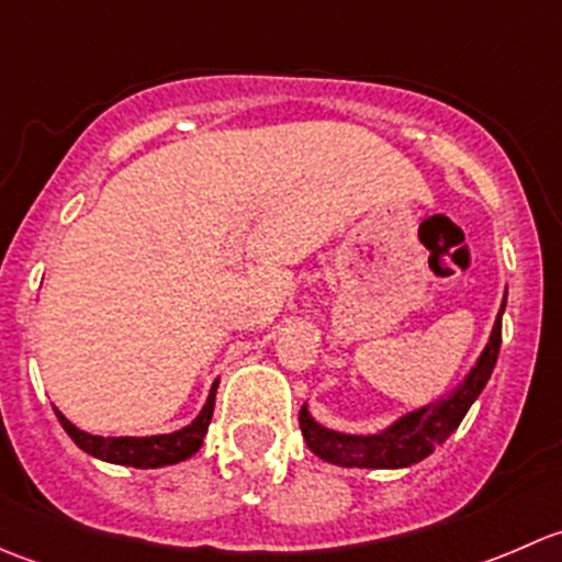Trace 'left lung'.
<instances>
[{"mask_svg": "<svg viewBox=\"0 0 562 562\" xmlns=\"http://www.w3.org/2000/svg\"><path fill=\"white\" fill-rule=\"evenodd\" d=\"M506 310V299L501 304V313L492 326L490 342L481 350L475 359L473 370L464 375V381L457 389H451L443 400L424 405L418 411L405 413L396 418L391 427L378 435H345L334 432V429L323 427L302 405L299 411V427H302L304 440H307L310 451L326 462L339 464V468H375V470H396L411 468V464L422 462L438 449L440 443L449 440V435L459 427L464 413L470 411L479 394L484 391L490 381L492 370H495L497 353H501V317Z\"/></svg>", "mask_w": 562, "mask_h": 562, "instance_id": "1", "label": "left lung"}]
</instances>
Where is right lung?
<instances>
[{
    "mask_svg": "<svg viewBox=\"0 0 562 562\" xmlns=\"http://www.w3.org/2000/svg\"><path fill=\"white\" fill-rule=\"evenodd\" d=\"M220 383V381H217ZM217 383L209 391V400L203 405V411L198 413V418L187 427L176 429L171 435H149V438H103V435H89L83 429H78L76 424H70V418L61 416L56 411V418L65 427V432L70 435L72 443L78 446L87 454L103 459V462L113 464H127V468H166V464L184 462L195 454L203 446L206 438L209 422H212L214 413V394H217Z\"/></svg>",
    "mask_w": 562,
    "mask_h": 562,
    "instance_id": "1",
    "label": "right lung"
}]
</instances>
